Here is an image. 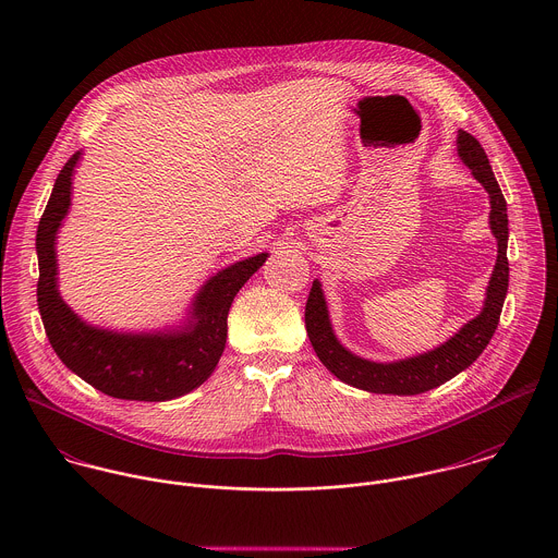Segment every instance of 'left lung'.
<instances>
[{
  "mask_svg": "<svg viewBox=\"0 0 558 558\" xmlns=\"http://www.w3.org/2000/svg\"><path fill=\"white\" fill-rule=\"evenodd\" d=\"M458 157L473 171L475 180L487 191L489 197V230L498 244L496 264L485 288L483 310L477 318L466 322L453 337L445 343L427 350L423 354L399 359L391 363H378L350 352L335 335L326 299L318 279L312 286L307 307H305V326L310 341L318 354L322 365L337 376L341 383L356 387L369 393L385 396H418L429 389H436L471 367L478 354L489 343L509 288V262H507V240H509V221H507V202L494 178L489 160L477 140L458 131Z\"/></svg>",
  "mask_w": 558,
  "mask_h": 558,
  "instance_id": "8db88e82",
  "label": "left lung"
}]
</instances>
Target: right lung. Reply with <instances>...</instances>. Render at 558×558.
I'll return each instance as SVG.
<instances>
[{
    "instance_id": "1",
    "label": "right lung",
    "mask_w": 558,
    "mask_h": 558,
    "mask_svg": "<svg viewBox=\"0 0 558 558\" xmlns=\"http://www.w3.org/2000/svg\"><path fill=\"white\" fill-rule=\"evenodd\" d=\"M75 153L62 167L36 232L38 310L60 361L96 391L118 399L167 401L204 385L228 339V314L240 288L268 253L234 262L213 275L193 296L184 319L159 330L124 332L87 324L60 296L56 239L71 210Z\"/></svg>"
}]
</instances>
